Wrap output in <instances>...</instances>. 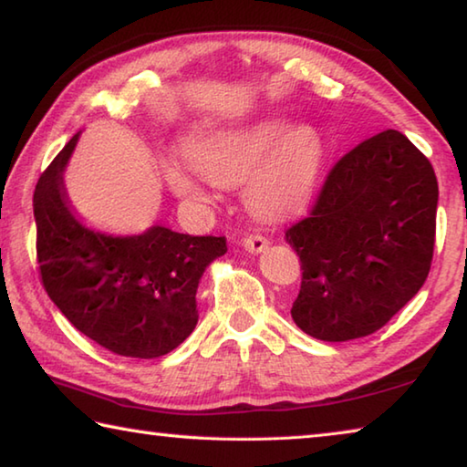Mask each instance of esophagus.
I'll list each match as a JSON object with an SVG mask.
<instances>
[{"mask_svg":"<svg viewBox=\"0 0 467 467\" xmlns=\"http://www.w3.org/2000/svg\"><path fill=\"white\" fill-rule=\"evenodd\" d=\"M268 244H271V242H268L265 235L250 234V235H246V238H244L242 246L246 248L248 252H252V254H260V252H265L268 248Z\"/></svg>","mask_w":467,"mask_h":467,"instance_id":"34e87169","label":"esophagus"}]
</instances>
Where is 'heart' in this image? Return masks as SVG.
I'll use <instances>...</instances> for the list:
<instances>
[{"label": "heart", "instance_id": "obj_1", "mask_svg": "<svg viewBox=\"0 0 467 467\" xmlns=\"http://www.w3.org/2000/svg\"><path fill=\"white\" fill-rule=\"evenodd\" d=\"M191 166L213 184L246 182V202L263 219H283L314 201L326 166L328 147L312 125L289 127L268 119L254 125L217 130L188 143ZM163 174L178 196L202 201L201 178L180 161L168 160Z\"/></svg>", "mask_w": 467, "mask_h": 467}]
</instances>
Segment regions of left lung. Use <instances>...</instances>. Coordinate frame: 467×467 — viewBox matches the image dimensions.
I'll use <instances>...</instances> for the list:
<instances>
[{"label": "left lung", "mask_w": 467, "mask_h": 467, "mask_svg": "<svg viewBox=\"0 0 467 467\" xmlns=\"http://www.w3.org/2000/svg\"><path fill=\"white\" fill-rule=\"evenodd\" d=\"M437 201L435 170L400 130L342 155L309 215L285 232L301 260L293 322L326 342L386 326L427 281Z\"/></svg>", "instance_id": "obj_1"}]
</instances>
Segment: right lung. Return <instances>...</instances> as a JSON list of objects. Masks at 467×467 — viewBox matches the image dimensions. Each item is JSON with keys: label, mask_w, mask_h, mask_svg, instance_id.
<instances>
[{"label": "right lung", "mask_w": 467, "mask_h": 467, "mask_svg": "<svg viewBox=\"0 0 467 467\" xmlns=\"http://www.w3.org/2000/svg\"><path fill=\"white\" fill-rule=\"evenodd\" d=\"M78 135L57 153L35 188L36 258L43 287L76 328L120 357L168 355L191 337L196 289L225 238L153 225L141 235H106L73 215L63 170Z\"/></svg>", "instance_id": "right-lung-1"}]
</instances>
